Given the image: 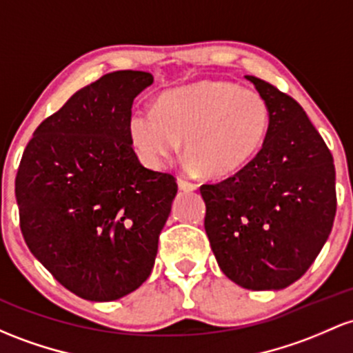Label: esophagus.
Wrapping results in <instances>:
<instances>
[{"mask_svg": "<svg viewBox=\"0 0 353 353\" xmlns=\"http://www.w3.org/2000/svg\"><path fill=\"white\" fill-rule=\"evenodd\" d=\"M177 185H179L181 191H196V188H197L196 184L189 183V181L183 179V177H179V179H177Z\"/></svg>", "mask_w": 353, "mask_h": 353, "instance_id": "34e87169", "label": "esophagus"}]
</instances>
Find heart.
Segmentation results:
<instances>
[{
  "label": "heart",
  "instance_id": "obj_1",
  "mask_svg": "<svg viewBox=\"0 0 353 353\" xmlns=\"http://www.w3.org/2000/svg\"><path fill=\"white\" fill-rule=\"evenodd\" d=\"M270 123V103L259 92L228 80H203L162 94L156 108L134 112L129 137L150 169L164 168L184 139L189 168L224 179L258 156Z\"/></svg>",
  "mask_w": 353,
  "mask_h": 353
}]
</instances>
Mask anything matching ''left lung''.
Listing matches in <instances>:
<instances>
[{
	"label": "left lung",
	"instance_id": "obj_1",
	"mask_svg": "<svg viewBox=\"0 0 353 353\" xmlns=\"http://www.w3.org/2000/svg\"><path fill=\"white\" fill-rule=\"evenodd\" d=\"M268 100L270 132L245 169L201 185L219 268L248 290H281L313 265L336 212L334 157L300 103L246 75Z\"/></svg>",
	"mask_w": 353,
	"mask_h": 353
}]
</instances>
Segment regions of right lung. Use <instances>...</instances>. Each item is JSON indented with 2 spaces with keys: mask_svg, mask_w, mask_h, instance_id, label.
Wrapping results in <instances>:
<instances>
[{
  "mask_svg": "<svg viewBox=\"0 0 353 353\" xmlns=\"http://www.w3.org/2000/svg\"><path fill=\"white\" fill-rule=\"evenodd\" d=\"M149 72L120 70L73 94L19 162V228L33 256L77 296L110 301L149 278L176 177L144 168L129 137Z\"/></svg>",
  "mask_w": 353,
  "mask_h": 353,
  "instance_id": "1",
  "label": "right lung"
}]
</instances>
